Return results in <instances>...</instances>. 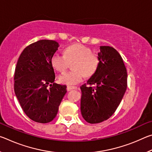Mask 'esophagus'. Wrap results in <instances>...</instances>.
Segmentation results:
<instances>
[{"label":"esophagus","instance_id":"obj_1","mask_svg":"<svg viewBox=\"0 0 152 152\" xmlns=\"http://www.w3.org/2000/svg\"><path fill=\"white\" fill-rule=\"evenodd\" d=\"M77 86H67V91H70L71 90H74V89H76Z\"/></svg>","mask_w":152,"mask_h":152}]
</instances>
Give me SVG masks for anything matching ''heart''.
Wrapping results in <instances>:
<instances>
[{"instance_id":"obj_1","label":"heart","mask_w":152,"mask_h":152,"mask_svg":"<svg viewBox=\"0 0 152 152\" xmlns=\"http://www.w3.org/2000/svg\"><path fill=\"white\" fill-rule=\"evenodd\" d=\"M74 70L64 73L59 76V80L67 85L79 83L86 76H91L96 72L100 64L98 55L92 53L88 47L76 43L65 48L64 55L56 53L51 58V65L56 70L63 72L73 62Z\"/></svg>"}]
</instances>
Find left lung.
<instances>
[{
  "mask_svg": "<svg viewBox=\"0 0 152 152\" xmlns=\"http://www.w3.org/2000/svg\"><path fill=\"white\" fill-rule=\"evenodd\" d=\"M100 64L93 75L80 87V110L89 123H99L111 117L127 89V73L121 56L110 46H100ZM91 85L95 86L92 87Z\"/></svg>",
  "mask_w": 152,
  "mask_h": 152,
  "instance_id": "1",
  "label": "left lung"
}]
</instances>
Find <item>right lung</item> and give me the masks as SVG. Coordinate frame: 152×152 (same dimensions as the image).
Returning a JSON list of instances; mask_svg holds the SVG:
<instances>
[{"label":"right lung","mask_w":152,"mask_h":152,"mask_svg":"<svg viewBox=\"0 0 152 152\" xmlns=\"http://www.w3.org/2000/svg\"><path fill=\"white\" fill-rule=\"evenodd\" d=\"M58 47L56 41L39 40L25 48L17 61L15 95L27 116L35 122L47 123L54 119L67 92L66 85L53 82L51 58Z\"/></svg>","instance_id":"add662e5"}]
</instances>
